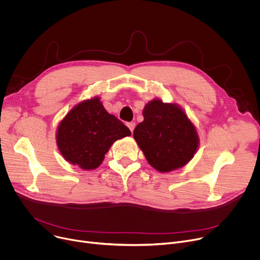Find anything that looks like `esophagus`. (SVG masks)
Here are the masks:
<instances>
[{"mask_svg":"<svg viewBox=\"0 0 260 260\" xmlns=\"http://www.w3.org/2000/svg\"><path fill=\"white\" fill-rule=\"evenodd\" d=\"M126 125H127V127H128V128H129V129H131V132H132V133H133V132H134V129H135V126H136V123H135V122H128V123H127V124H126Z\"/></svg>","mask_w":260,"mask_h":260,"instance_id":"1","label":"esophagus"}]
</instances>
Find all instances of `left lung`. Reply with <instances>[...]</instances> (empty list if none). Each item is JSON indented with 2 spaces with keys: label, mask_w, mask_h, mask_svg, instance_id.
Masks as SVG:
<instances>
[{
  "label": "left lung",
  "mask_w": 260,
  "mask_h": 260,
  "mask_svg": "<svg viewBox=\"0 0 260 260\" xmlns=\"http://www.w3.org/2000/svg\"><path fill=\"white\" fill-rule=\"evenodd\" d=\"M143 116L144 120L134 131V139L152 168L169 173L193 158L200 138L194 124L178 104L153 99L145 105Z\"/></svg>",
  "instance_id": "8db88e82"
}]
</instances>
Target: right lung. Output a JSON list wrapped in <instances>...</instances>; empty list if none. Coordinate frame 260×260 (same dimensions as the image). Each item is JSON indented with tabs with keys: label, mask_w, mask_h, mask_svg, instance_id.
Listing matches in <instances>:
<instances>
[{
	"label": "right lung",
	"mask_w": 260,
	"mask_h": 260,
	"mask_svg": "<svg viewBox=\"0 0 260 260\" xmlns=\"http://www.w3.org/2000/svg\"><path fill=\"white\" fill-rule=\"evenodd\" d=\"M131 131L109 114L99 96L74 106L58 123L55 139L62 157L73 166L90 171L99 168L117 140Z\"/></svg>",
	"instance_id": "obj_1"
}]
</instances>
